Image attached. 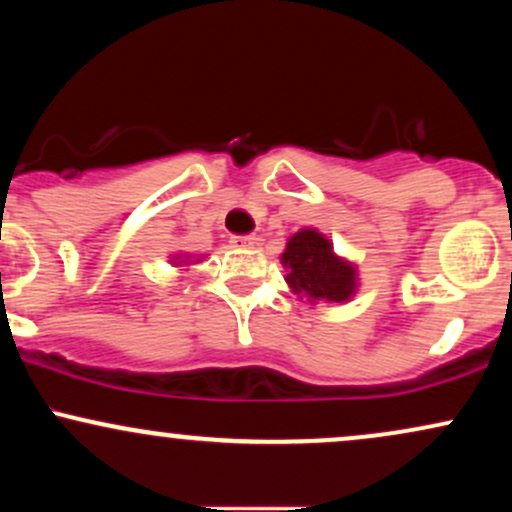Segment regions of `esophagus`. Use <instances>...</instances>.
<instances>
[{
	"label": "esophagus",
	"instance_id": "obj_1",
	"mask_svg": "<svg viewBox=\"0 0 512 512\" xmlns=\"http://www.w3.org/2000/svg\"><path fill=\"white\" fill-rule=\"evenodd\" d=\"M231 243L236 245V248H250V245L257 243L255 236H233Z\"/></svg>",
	"mask_w": 512,
	"mask_h": 512
}]
</instances>
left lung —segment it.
I'll list each match as a JSON object with an SVG mask.
<instances>
[{
  "instance_id": "left-lung-1",
  "label": "left lung",
  "mask_w": 512,
  "mask_h": 512,
  "mask_svg": "<svg viewBox=\"0 0 512 512\" xmlns=\"http://www.w3.org/2000/svg\"><path fill=\"white\" fill-rule=\"evenodd\" d=\"M289 267V286L310 301L342 303L354 293V267L334 257L330 240L317 231L296 233L281 255Z\"/></svg>"
}]
</instances>
